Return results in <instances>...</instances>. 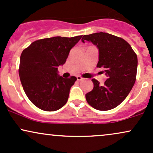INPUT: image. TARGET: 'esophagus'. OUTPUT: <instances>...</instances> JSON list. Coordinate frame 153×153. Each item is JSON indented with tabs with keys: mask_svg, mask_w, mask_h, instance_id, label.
I'll list each match as a JSON object with an SVG mask.
<instances>
[{
	"mask_svg": "<svg viewBox=\"0 0 153 153\" xmlns=\"http://www.w3.org/2000/svg\"><path fill=\"white\" fill-rule=\"evenodd\" d=\"M76 78H77V80H82V79H83L81 76H80V75H78V76H77Z\"/></svg>",
	"mask_w": 153,
	"mask_h": 153,
	"instance_id": "34e87169",
	"label": "esophagus"
}]
</instances>
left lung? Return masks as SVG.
I'll return each instance as SVG.
<instances>
[{
    "label": "left lung",
    "mask_w": 153,
    "mask_h": 153,
    "mask_svg": "<svg viewBox=\"0 0 153 153\" xmlns=\"http://www.w3.org/2000/svg\"><path fill=\"white\" fill-rule=\"evenodd\" d=\"M85 40L97 47V68H104L102 73L107 77L103 85L92 79L94 88L85 94L87 102L97 110L114 108L126 99L136 80L137 54L127 42L108 33L84 35L81 41Z\"/></svg>",
    "instance_id": "left-lung-1"
}]
</instances>
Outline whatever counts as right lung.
Returning <instances> with one entry per match:
<instances>
[{
	"label": "right lung",
	"instance_id": "obj_1",
	"mask_svg": "<svg viewBox=\"0 0 153 153\" xmlns=\"http://www.w3.org/2000/svg\"><path fill=\"white\" fill-rule=\"evenodd\" d=\"M82 36L36 40L23 50L19 74L24 92L40 109L54 111L67 103L77 78H64L57 68L66 62L70 51Z\"/></svg>",
	"mask_w": 153,
	"mask_h": 153
}]
</instances>
